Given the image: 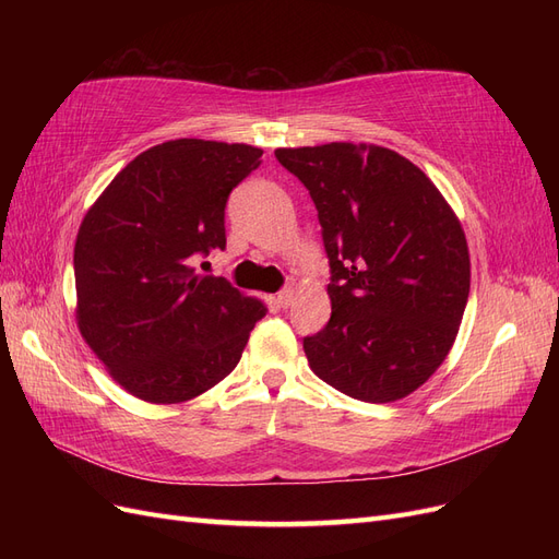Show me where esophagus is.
Wrapping results in <instances>:
<instances>
[{
	"mask_svg": "<svg viewBox=\"0 0 559 559\" xmlns=\"http://www.w3.org/2000/svg\"><path fill=\"white\" fill-rule=\"evenodd\" d=\"M292 302H294V289H292V286H289V289H282L280 294H277V306L280 308H289L292 306Z\"/></svg>",
	"mask_w": 559,
	"mask_h": 559,
	"instance_id": "34e87169",
	"label": "esophagus"
}]
</instances>
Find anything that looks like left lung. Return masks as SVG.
Instances as JSON below:
<instances>
[{"instance_id":"left-lung-1","label":"left lung","mask_w":559,"mask_h":559,"mask_svg":"<svg viewBox=\"0 0 559 559\" xmlns=\"http://www.w3.org/2000/svg\"><path fill=\"white\" fill-rule=\"evenodd\" d=\"M310 191L331 265V319L302 349L352 399L413 394L448 357L471 286L460 218L396 151L331 142L277 148Z\"/></svg>"}]
</instances>
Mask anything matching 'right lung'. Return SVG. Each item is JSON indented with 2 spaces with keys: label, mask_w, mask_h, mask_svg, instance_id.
I'll return each mask as SVG.
<instances>
[{
  "label": "right lung",
  "mask_w": 559,
  "mask_h": 559,
  "mask_svg": "<svg viewBox=\"0 0 559 559\" xmlns=\"http://www.w3.org/2000/svg\"><path fill=\"white\" fill-rule=\"evenodd\" d=\"M249 144L173 140L118 173L74 245L76 324L109 376L148 403H181L238 366L267 308L202 275L226 249L230 191L261 165Z\"/></svg>",
  "instance_id": "add662e5"
}]
</instances>
